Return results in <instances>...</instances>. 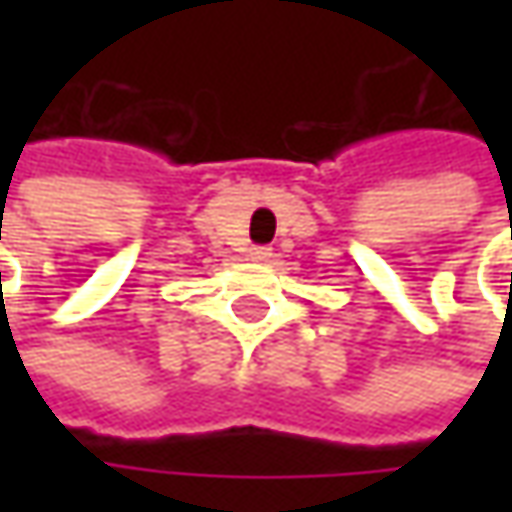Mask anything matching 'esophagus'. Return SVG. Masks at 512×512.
Returning <instances> with one entry per match:
<instances>
[{"mask_svg":"<svg viewBox=\"0 0 512 512\" xmlns=\"http://www.w3.org/2000/svg\"><path fill=\"white\" fill-rule=\"evenodd\" d=\"M250 256H253L256 262H267V259H270V247H250Z\"/></svg>","mask_w":512,"mask_h":512,"instance_id":"esophagus-1","label":"esophagus"}]
</instances>
